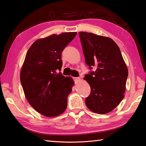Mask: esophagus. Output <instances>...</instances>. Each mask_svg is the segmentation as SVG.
I'll list each match as a JSON object with an SVG mask.
<instances>
[{
  "instance_id": "obj_1",
  "label": "esophagus",
  "mask_w": 146,
  "mask_h": 146,
  "mask_svg": "<svg viewBox=\"0 0 146 146\" xmlns=\"http://www.w3.org/2000/svg\"><path fill=\"white\" fill-rule=\"evenodd\" d=\"M74 81H75V82H77L80 81L81 79H80V78L78 77V78H74Z\"/></svg>"
}]
</instances>
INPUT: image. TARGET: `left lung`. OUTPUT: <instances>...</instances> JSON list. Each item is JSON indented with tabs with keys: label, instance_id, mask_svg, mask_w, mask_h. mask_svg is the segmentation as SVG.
I'll return each instance as SVG.
<instances>
[{
	"label": "left lung",
	"instance_id": "8db88e82",
	"mask_svg": "<svg viewBox=\"0 0 146 146\" xmlns=\"http://www.w3.org/2000/svg\"><path fill=\"white\" fill-rule=\"evenodd\" d=\"M79 34L85 62L90 70L96 68L84 76L91 88L85 104L95 113H108L124 98L127 67L119 48L111 38L85 32Z\"/></svg>",
	"mask_w": 146,
	"mask_h": 146
}]
</instances>
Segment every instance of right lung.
I'll use <instances>...</instances> for the list:
<instances>
[{"label": "right lung", "instance_id": "add662e5", "mask_svg": "<svg viewBox=\"0 0 146 146\" xmlns=\"http://www.w3.org/2000/svg\"><path fill=\"white\" fill-rule=\"evenodd\" d=\"M77 32L53 34L32 44L20 72V81L26 98L35 111L47 117L62 114L74 81L59 72L61 54Z\"/></svg>", "mask_w": 146, "mask_h": 146}]
</instances>
